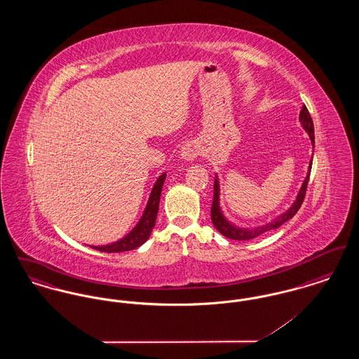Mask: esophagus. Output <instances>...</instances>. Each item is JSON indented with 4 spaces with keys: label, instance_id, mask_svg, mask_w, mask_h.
Instances as JSON below:
<instances>
[{
    "label": "esophagus",
    "instance_id": "1",
    "mask_svg": "<svg viewBox=\"0 0 359 359\" xmlns=\"http://www.w3.org/2000/svg\"><path fill=\"white\" fill-rule=\"evenodd\" d=\"M198 154H199V147L192 141L184 144V147L182 148V152H180L182 158L187 160V161H192L194 158L198 157Z\"/></svg>",
    "mask_w": 359,
    "mask_h": 359
}]
</instances>
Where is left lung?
Here are the masks:
<instances>
[{
  "label": "left lung",
  "instance_id": "obj_1",
  "mask_svg": "<svg viewBox=\"0 0 359 359\" xmlns=\"http://www.w3.org/2000/svg\"><path fill=\"white\" fill-rule=\"evenodd\" d=\"M300 122L303 125V128L306 129L308 136L311 138L312 145L315 147V135H313V122L309 116L307 106L304 104L302 111H300ZM311 167H312V160L309 163V170H308L307 177L303 183V186L299 191V195L296 198V201L293 202V205H290V210L285 211L283 215L277 217L273 221H271L264 226L259 227H255V229H241L234 226L233 223L229 222L224 217H223L221 207H219V183H218V177L215 176L214 180V198H212V205H211V221L214 223L215 229L227 238L236 239V241H248V239H253L269 231V230H274L277 227H280L283 223L290 221V218H293V215L299 211V208L303 205L304 202V196L307 192L308 180H309V175H311Z\"/></svg>",
  "mask_w": 359,
  "mask_h": 359
}]
</instances>
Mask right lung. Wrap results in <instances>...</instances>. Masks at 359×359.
I'll return each mask as SVG.
<instances>
[{"mask_svg": "<svg viewBox=\"0 0 359 359\" xmlns=\"http://www.w3.org/2000/svg\"><path fill=\"white\" fill-rule=\"evenodd\" d=\"M167 173H163L158 176L157 182L154 183L148 205L145 207V211L140 219V222L137 223L136 227L123 238L113 242L110 245H103V246H91L95 250L104 252V253H120V252H128V250H133L138 246H141L144 242H147V239L149 238L152 230H154L156 218H157V212H158V203H160V195H161V189L163 184L165 180Z\"/></svg>", "mask_w": 359, "mask_h": 359, "instance_id": "add662e5", "label": "right lung"}]
</instances>
